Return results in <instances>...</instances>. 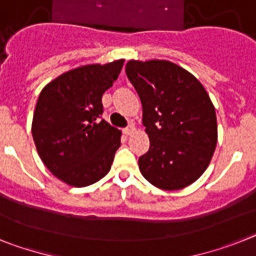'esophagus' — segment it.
<instances>
[{"instance_id": "esophagus-1", "label": "esophagus", "mask_w": 256, "mask_h": 256, "mask_svg": "<svg viewBox=\"0 0 256 256\" xmlns=\"http://www.w3.org/2000/svg\"><path fill=\"white\" fill-rule=\"evenodd\" d=\"M135 132V128L132 126V124H130V126H128L126 128H124V134L128 135V136H130V135H132Z\"/></svg>"}]
</instances>
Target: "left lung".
<instances>
[{"instance_id": "1", "label": "left lung", "mask_w": 256, "mask_h": 256, "mask_svg": "<svg viewBox=\"0 0 256 256\" xmlns=\"http://www.w3.org/2000/svg\"><path fill=\"white\" fill-rule=\"evenodd\" d=\"M126 75L143 106L150 150L139 169L150 184L180 190L200 177L218 143L216 112L202 83L165 60L126 64Z\"/></svg>"}]
</instances>
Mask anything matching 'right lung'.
Listing matches in <instances>:
<instances>
[{
  "label": "right lung",
  "mask_w": 256,
  "mask_h": 256,
  "mask_svg": "<svg viewBox=\"0 0 256 256\" xmlns=\"http://www.w3.org/2000/svg\"><path fill=\"white\" fill-rule=\"evenodd\" d=\"M124 60L84 65L64 72L42 88L32 120L36 150L52 174L84 188L110 170L121 132L104 120L102 98Z\"/></svg>",
  "instance_id": "obj_1"
}]
</instances>
